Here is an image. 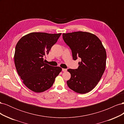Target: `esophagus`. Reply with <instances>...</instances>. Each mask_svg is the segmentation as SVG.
I'll return each instance as SVG.
<instances>
[{"label": "esophagus", "mask_w": 124, "mask_h": 124, "mask_svg": "<svg viewBox=\"0 0 124 124\" xmlns=\"http://www.w3.org/2000/svg\"><path fill=\"white\" fill-rule=\"evenodd\" d=\"M62 71H63V72H66V71H67V69L62 68Z\"/></svg>", "instance_id": "34e87169"}]
</instances>
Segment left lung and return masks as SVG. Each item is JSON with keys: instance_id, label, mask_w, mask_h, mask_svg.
<instances>
[{"instance_id": "obj_1", "label": "left lung", "mask_w": 124, "mask_h": 124, "mask_svg": "<svg viewBox=\"0 0 124 124\" xmlns=\"http://www.w3.org/2000/svg\"><path fill=\"white\" fill-rule=\"evenodd\" d=\"M62 38L72 52L74 61L80 58L78 67L69 69L68 87L79 93H88L94 88L106 68L107 54L101 41L91 33L77 31L63 33Z\"/></svg>"}]
</instances>
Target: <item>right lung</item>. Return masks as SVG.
I'll return each mask as SVG.
<instances>
[{
  "label": "right lung",
  "instance_id": "add662e5",
  "mask_svg": "<svg viewBox=\"0 0 124 124\" xmlns=\"http://www.w3.org/2000/svg\"><path fill=\"white\" fill-rule=\"evenodd\" d=\"M61 33L31 32L18 41L14 54V63L23 83L36 93L46 91L53 85L62 69L50 66L43 61Z\"/></svg>",
  "mask_w": 124,
  "mask_h": 124
}]
</instances>
